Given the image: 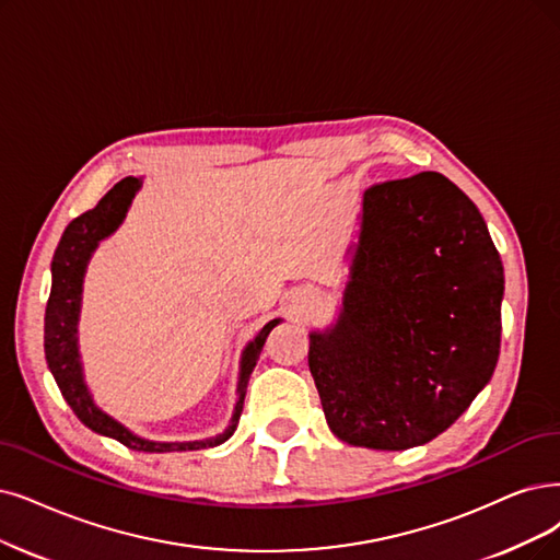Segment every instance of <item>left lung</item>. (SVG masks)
Masks as SVG:
<instances>
[{"label":"left lung","mask_w":560,"mask_h":560,"mask_svg":"<svg viewBox=\"0 0 560 560\" xmlns=\"http://www.w3.org/2000/svg\"><path fill=\"white\" fill-rule=\"evenodd\" d=\"M501 299L497 245L451 178L420 172L370 186L342 317L310 335L330 432L407 451L448 430L494 374Z\"/></svg>","instance_id":"8db88e82"}]
</instances>
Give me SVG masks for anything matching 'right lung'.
Returning a JSON list of instances; mask_svg holds the SVG:
<instances>
[{
  "instance_id": "obj_1",
  "label": "right lung",
  "mask_w": 560,
  "mask_h": 560,
  "mask_svg": "<svg viewBox=\"0 0 560 560\" xmlns=\"http://www.w3.org/2000/svg\"><path fill=\"white\" fill-rule=\"evenodd\" d=\"M140 182L136 176H126L121 182L107 190L101 202L82 215H78L69 228H66L55 257H52V289H50V299L46 307V361L48 368L55 376V382L63 395V399L69 401V407L73 413L86 424L89 430H94L98 434L117 439L124 443L126 448L132 451H144V453H170V451H199V448H211V445H218L222 441H228L241 418L243 411V399H245V388H248V378L250 372L257 365V358L261 353V347L268 338V332L278 324V319L268 322L255 342L245 349L243 353V365H241V384H238V401H236V411L232 418L230 428L218 434L215 439L209 441H195V443H151L144 439L132 436L126 428L117 420H112L105 416L101 409L94 407L92 397L86 393V386L82 382V370L78 361V345H75V324H78V310H80V284H82V273L89 255L98 245L101 238L112 234L117 230L119 222L126 215V209L130 205L132 195H136Z\"/></svg>"
}]
</instances>
